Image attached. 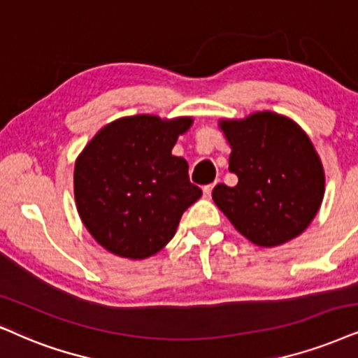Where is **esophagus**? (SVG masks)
<instances>
[{
  "instance_id": "1",
  "label": "esophagus",
  "mask_w": 358,
  "mask_h": 358,
  "mask_svg": "<svg viewBox=\"0 0 358 358\" xmlns=\"http://www.w3.org/2000/svg\"><path fill=\"white\" fill-rule=\"evenodd\" d=\"M215 185H216V182H215V183H211V185H206V187L203 188V193H205V196H206V198L210 196V194H211V192H213V187H215Z\"/></svg>"
}]
</instances>
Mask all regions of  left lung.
<instances>
[{
	"label": "left lung",
	"instance_id": "8db88e82",
	"mask_svg": "<svg viewBox=\"0 0 358 358\" xmlns=\"http://www.w3.org/2000/svg\"><path fill=\"white\" fill-rule=\"evenodd\" d=\"M236 187L213 188V200L234 228L257 246L273 248L299 236L324 198V169L296 122L274 112L221 120Z\"/></svg>",
	"mask_w": 358,
	"mask_h": 358
}]
</instances>
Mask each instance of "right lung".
I'll use <instances>...</instances> for the list:
<instances>
[{
    "mask_svg": "<svg viewBox=\"0 0 358 358\" xmlns=\"http://www.w3.org/2000/svg\"><path fill=\"white\" fill-rule=\"evenodd\" d=\"M189 117L135 115L103 127L80 153L74 194L80 220L107 251L145 259L173 238L180 218L201 196L188 164L171 155Z\"/></svg>",
    "mask_w": 358,
    "mask_h": 358,
    "instance_id": "obj_1",
    "label": "right lung"
}]
</instances>
